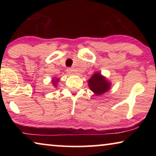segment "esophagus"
I'll return each instance as SVG.
<instances>
[{"mask_svg": "<svg viewBox=\"0 0 156 156\" xmlns=\"http://www.w3.org/2000/svg\"><path fill=\"white\" fill-rule=\"evenodd\" d=\"M67 73H69V74H72V73H73V70L72 69L69 68V69H67Z\"/></svg>", "mask_w": 156, "mask_h": 156, "instance_id": "1", "label": "esophagus"}]
</instances>
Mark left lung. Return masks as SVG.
<instances>
[{"mask_svg":"<svg viewBox=\"0 0 156 156\" xmlns=\"http://www.w3.org/2000/svg\"><path fill=\"white\" fill-rule=\"evenodd\" d=\"M88 86L95 95L100 96L109 90L112 83L101 73L96 72L89 79Z\"/></svg>","mask_w":156,"mask_h":156,"instance_id":"1","label":"left lung"}]
</instances>
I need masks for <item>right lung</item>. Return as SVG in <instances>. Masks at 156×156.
I'll use <instances>...</instances> for the list:
<instances>
[{
  "label": "right lung",
  "instance_id": "right-lung-1",
  "mask_svg": "<svg viewBox=\"0 0 156 156\" xmlns=\"http://www.w3.org/2000/svg\"><path fill=\"white\" fill-rule=\"evenodd\" d=\"M59 82V78H56V77H54V78L52 79L51 80V83H52V84H53V85H54L55 87H56V86H57V84H58V83Z\"/></svg>",
  "mask_w": 156,
  "mask_h": 156
}]
</instances>
